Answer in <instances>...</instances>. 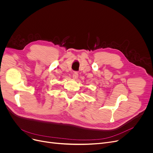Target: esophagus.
I'll use <instances>...</instances> for the list:
<instances>
[{"label":"esophagus","mask_w":153,"mask_h":153,"mask_svg":"<svg viewBox=\"0 0 153 153\" xmlns=\"http://www.w3.org/2000/svg\"><path fill=\"white\" fill-rule=\"evenodd\" d=\"M78 73L77 72H74L73 74H72V77H73L74 79H77L78 78Z\"/></svg>","instance_id":"obj_1"}]
</instances>
